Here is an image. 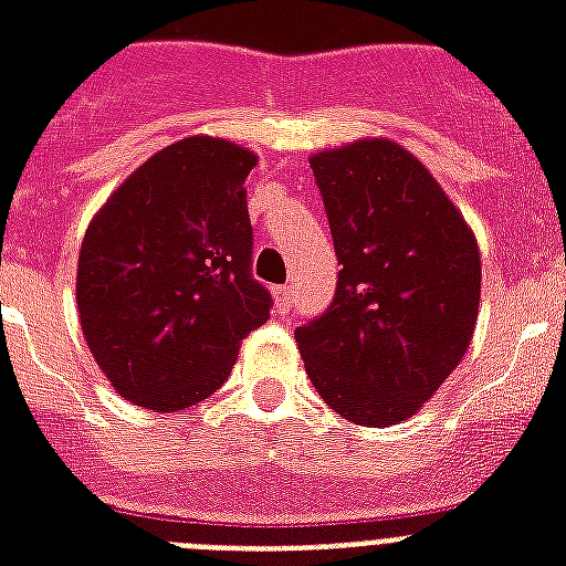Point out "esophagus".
Here are the masks:
<instances>
[{
    "mask_svg": "<svg viewBox=\"0 0 566 566\" xmlns=\"http://www.w3.org/2000/svg\"><path fill=\"white\" fill-rule=\"evenodd\" d=\"M275 308L282 311H287L291 308V296H293V291H291V284H282V287H275Z\"/></svg>",
    "mask_w": 566,
    "mask_h": 566,
    "instance_id": "obj_1",
    "label": "esophagus"
}]
</instances>
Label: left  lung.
Here are the masks:
<instances>
[{
    "label": "left lung",
    "instance_id": "obj_1",
    "mask_svg": "<svg viewBox=\"0 0 566 566\" xmlns=\"http://www.w3.org/2000/svg\"><path fill=\"white\" fill-rule=\"evenodd\" d=\"M335 240V300L296 328L323 402L355 426L408 420L473 340L482 258L434 176L394 140L311 155Z\"/></svg>",
    "mask_w": 566,
    "mask_h": 566
}]
</instances>
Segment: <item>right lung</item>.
<instances>
[{
	"mask_svg": "<svg viewBox=\"0 0 566 566\" xmlns=\"http://www.w3.org/2000/svg\"><path fill=\"white\" fill-rule=\"evenodd\" d=\"M255 153L193 135L155 153L84 231L75 302L119 396L181 411L229 378L240 340L270 319L252 279L247 176Z\"/></svg>",
	"mask_w": 566,
	"mask_h": 566,
	"instance_id": "obj_1",
	"label": "right lung"
}]
</instances>
